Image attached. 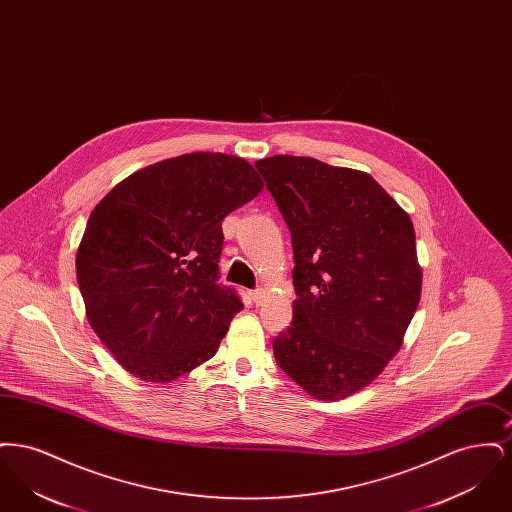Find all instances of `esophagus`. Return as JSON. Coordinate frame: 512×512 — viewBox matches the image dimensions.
I'll list each match as a JSON object with an SVG mask.
<instances>
[{"label": "esophagus", "mask_w": 512, "mask_h": 512, "mask_svg": "<svg viewBox=\"0 0 512 512\" xmlns=\"http://www.w3.org/2000/svg\"><path fill=\"white\" fill-rule=\"evenodd\" d=\"M263 297H265L263 290H253V292H251V299H253V303H257V305L263 301Z\"/></svg>", "instance_id": "34e87169"}]
</instances>
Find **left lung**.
I'll return each mask as SVG.
<instances>
[{
	"label": "left lung",
	"instance_id": "obj_1",
	"mask_svg": "<svg viewBox=\"0 0 512 512\" xmlns=\"http://www.w3.org/2000/svg\"><path fill=\"white\" fill-rule=\"evenodd\" d=\"M255 167L292 232L297 299L274 359L315 399H345L382 374L418 307L413 222L366 172L293 155Z\"/></svg>",
	"mask_w": 512,
	"mask_h": 512
}]
</instances>
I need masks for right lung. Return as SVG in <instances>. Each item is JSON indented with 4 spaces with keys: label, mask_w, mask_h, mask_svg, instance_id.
Returning a JSON list of instances; mask_svg holds the SVG:
<instances>
[{
    "label": "right lung",
    "mask_w": 512,
    "mask_h": 512,
    "mask_svg": "<svg viewBox=\"0 0 512 512\" xmlns=\"http://www.w3.org/2000/svg\"><path fill=\"white\" fill-rule=\"evenodd\" d=\"M263 190L226 153H186L132 172L94 207L76 251L86 317L117 363L167 384L209 361L244 309L222 288V219Z\"/></svg>",
    "instance_id": "1"
}]
</instances>
